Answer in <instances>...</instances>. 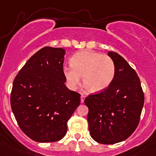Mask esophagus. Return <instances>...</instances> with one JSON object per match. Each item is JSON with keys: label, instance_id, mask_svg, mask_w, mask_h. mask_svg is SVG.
Segmentation results:
<instances>
[{"label": "esophagus", "instance_id": "34e87169", "mask_svg": "<svg viewBox=\"0 0 156 156\" xmlns=\"http://www.w3.org/2000/svg\"><path fill=\"white\" fill-rule=\"evenodd\" d=\"M85 98H86V96H85V95H81V103H83V101H84Z\"/></svg>", "mask_w": 156, "mask_h": 156}]
</instances>
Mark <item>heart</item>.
Wrapping results in <instances>:
<instances>
[{"instance_id":"obj_1","label":"heart","mask_w":156,"mask_h":156,"mask_svg":"<svg viewBox=\"0 0 156 156\" xmlns=\"http://www.w3.org/2000/svg\"><path fill=\"white\" fill-rule=\"evenodd\" d=\"M71 66H64L63 72L68 87L75 90L83 78V83L92 93L104 91L113 81L115 66L113 60L106 55L84 50L73 55Z\"/></svg>"}]
</instances>
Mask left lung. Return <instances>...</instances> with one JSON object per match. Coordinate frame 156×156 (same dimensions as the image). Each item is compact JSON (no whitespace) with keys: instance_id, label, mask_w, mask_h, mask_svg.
<instances>
[{"instance_id":"left-lung-1","label":"left lung","mask_w":156,"mask_h":156,"mask_svg":"<svg viewBox=\"0 0 156 156\" xmlns=\"http://www.w3.org/2000/svg\"><path fill=\"white\" fill-rule=\"evenodd\" d=\"M115 75L104 91L84 100L88 107L87 121L90 136L98 143L112 144L129 138L136 130L144 103L141 81L126 60L115 52Z\"/></svg>"}]
</instances>
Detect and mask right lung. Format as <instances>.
<instances>
[{"label":"right lung","instance_id":"right-lung-1","mask_svg":"<svg viewBox=\"0 0 156 156\" xmlns=\"http://www.w3.org/2000/svg\"><path fill=\"white\" fill-rule=\"evenodd\" d=\"M65 50L46 47L34 54L13 81L10 104L21 130L37 142L62 139L81 95L65 85Z\"/></svg>","mask_w":156,"mask_h":156}]
</instances>
